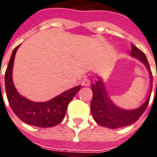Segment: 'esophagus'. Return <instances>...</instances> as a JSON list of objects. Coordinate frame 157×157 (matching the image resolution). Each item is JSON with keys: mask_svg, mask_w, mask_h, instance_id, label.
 I'll use <instances>...</instances> for the list:
<instances>
[{"mask_svg": "<svg viewBox=\"0 0 157 157\" xmlns=\"http://www.w3.org/2000/svg\"><path fill=\"white\" fill-rule=\"evenodd\" d=\"M81 84L83 86H86V87H88V86L90 85V81L88 79V78H83L82 80V82H81Z\"/></svg>", "mask_w": 157, "mask_h": 157, "instance_id": "1", "label": "esophagus"}]
</instances>
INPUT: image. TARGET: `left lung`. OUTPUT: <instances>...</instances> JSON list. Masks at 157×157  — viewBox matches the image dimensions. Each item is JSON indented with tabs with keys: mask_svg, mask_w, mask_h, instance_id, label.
I'll use <instances>...</instances> for the list:
<instances>
[{
	"mask_svg": "<svg viewBox=\"0 0 157 157\" xmlns=\"http://www.w3.org/2000/svg\"><path fill=\"white\" fill-rule=\"evenodd\" d=\"M132 47L131 56L140 61L148 72L150 78V92L147 99L140 107L134 109H125L113 102L103 82V78L101 76H98V80L91 86L93 99L90 108L94 121L102 127L116 129L132 125L138 120L148 105L152 88V74L144 53L136 48L133 44H132Z\"/></svg>",
	"mask_w": 157,
	"mask_h": 157,
	"instance_id": "obj_1",
	"label": "left lung"
}]
</instances>
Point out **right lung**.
<instances>
[{
	"instance_id": "right-lung-1",
	"label": "right lung",
	"mask_w": 157,
	"mask_h": 157,
	"mask_svg": "<svg viewBox=\"0 0 157 157\" xmlns=\"http://www.w3.org/2000/svg\"><path fill=\"white\" fill-rule=\"evenodd\" d=\"M19 47L20 45L13 50L5 74L6 92L10 108L14 113L27 124L39 128H51L56 126L63 121L67 107L81 88V85L66 90L45 102H34L23 97L19 94L15 87L12 78L14 60Z\"/></svg>"
}]
</instances>
